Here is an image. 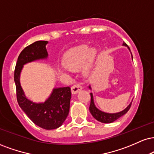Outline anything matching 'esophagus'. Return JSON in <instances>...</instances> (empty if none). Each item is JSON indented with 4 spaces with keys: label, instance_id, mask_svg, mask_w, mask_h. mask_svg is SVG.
<instances>
[{
    "label": "esophagus",
    "instance_id": "obj_1",
    "mask_svg": "<svg viewBox=\"0 0 154 154\" xmlns=\"http://www.w3.org/2000/svg\"><path fill=\"white\" fill-rule=\"evenodd\" d=\"M82 89V87L80 84H79V83L75 84L73 85V86L72 87V88H71L72 93V94H77V92H79V91H80Z\"/></svg>",
    "mask_w": 154,
    "mask_h": 154
}]
</instances>
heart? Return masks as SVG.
I'll list each match as a JSON object with an SVG mask.
<instances>
[{"label":"heart","mask_w":154,"mask_h":154,"mask_svg":"<svg viewBox=\"0 0 154 154\" xmlns=\"http://www.w3.org/2000/svg\"><path fill=\"white\" fill-rule=\"evenodd\" d=\"M97 51L95 49H89L88 45L82 44L67 51L63 58V64L69 69H78L86 62L84 73L88 74L91 69Z\"/></svg>","instance_id":"obj_1"}]
</instances>
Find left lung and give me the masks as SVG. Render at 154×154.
Wrapping results in <instances>:
<instances>
[{
	"instance_id": "8db88e82",
	"label": "left lung",
	"mask_w": 154,
	"mask_h": 154,
	"mask_svg": "<svg viewBox=\"0 0 154 154\" xmlns=\"http://www.w3.org/2000/svg\"><path fill=\"white\" fill-rule=\"evenodd\" d=\"M123 45L125 46V47H128V49L130 50L128 46L126 44L123 43ZM131 56H132V54H131ZM89 88L91 89L90 85L89 86ZM90 96H91V101H90V107H89L90 113L92 114V116H93L96 120L103 123H112V122H114L115 120H116L119 118L121 117V116H123V115H125L128 111L129 110V109H130V107L131 106V103H132V102H131L126 108L124 109L123 110L120 111L119 112H116V113H107V112H103V111L100 110L99 109L97 108V107H96L95 105V103H94V98L93 95H92V93H90Z\"/></svg>"
}]
</instances>
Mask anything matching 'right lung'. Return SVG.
<instances>
[{
    "mask_svg": "<svg viewBox=\"0 0 154 154\" xmlns=\"http://www.w3.org/2000/svg\"><path fill=\"white\" fill-rule=\"evenodd\" d=\"M47 41H37L21 51L14 71L16 97L19 106L36 125L46 130L60 127L69 114L71 89L69 87L54 88L44 103H34L26 97L20 83V75L24 64L48 57Z\"/></svg>",
    "mask_w": 154,
    "mask_h": 154,
    "instance_id": "right-lung-1",
    "label": "right lung"
}]
</instances>
